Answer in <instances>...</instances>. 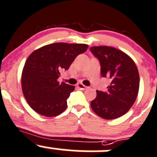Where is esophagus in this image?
Segmentation results:
<instances>
[{
    "label": "esophagus",
    "mask_w": 157,
    "mask_h": 157,
    "mask_svg": "<svg viewBox=\"0 0 157 157\" xmlns=\"http://www.w3.org/2000/svg\"><path fill=\"white\" fill-rule=\"evenodd\" d=\"M77 87H78L79 89H80V90H86V89H87V86H84V85L82 84V83H78V84H77Z\"/></svg>",
    "instance_id": "obj_1"
}]
</instances>
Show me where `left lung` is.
<instances>
[{"label": "left lung", "instance_id": "obj_1", "mask_svg": "<svg viewBox=\"0 0 157 157\" xmlns=\"http://www.w3.org/2000/svg\"><path fill=\"white\" fill-rule=\"evenodd\" d=\"M90 51L100 61L102 77L110 80L107 90H97L91 108L103 119H117L128 112L137 97L138 69L131 57L112 47H92Z\"/></svg>", "mask_w": 157, "mask_h": 157}]
</instances>
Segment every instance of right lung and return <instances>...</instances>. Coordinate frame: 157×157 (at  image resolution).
Wrapping results in <instances>:
<instances>
[{"label":"right lung","instance_id":"add662e5","mask_svg":"<svg viewBox=\"0 0 157 157\" xmlns=\"http://www.w3.org/2000/svg\"><path fill=\"white\" fill-rule=\"evenodd\" d=\"M83 44L55 43L35 50L27 59L21 75V86L29 106L37 113L52 117L67 106V100L75 86L57 79L76 57L87 50Z\"/></svg>","mask_w":157,"mask_h":157}]
</instances>
